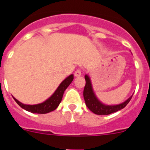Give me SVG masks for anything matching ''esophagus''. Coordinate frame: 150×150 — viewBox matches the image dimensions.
Returning a JSON list of instances; mask_svg holds the SVG:
<instances>
[{"instance_id": "esophagus-1", "label": "esophagus", "mask_w": 150, "mask_h": 150, "mask_svg": "<svg viewBox=\"0 0 150 150\" xmlns=\"http://www.w3.org/2000/svg\"><path fill=\"white\" fill-rule=\"evenodd\" d=\"M81 74H82L81 70H76V71H75V73H74V76H81Z\"/></svg>"}]
</instances>
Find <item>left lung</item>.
<instances>
[{
  "label": "left lung",
  "instance_id": "8db88e82",
  "mask_svg": "<svg viewBox=\"0 0 150 150\" xmlns=\"http://www.w3.org/2000/svg\"><path fill=\"white\" fill-rule=\"evenodd\" d=\"M85 79H86V86H85L84 91H83L85 102H86V104L88 109L97 115H109L112 112H117V111L123 109L129 103L133 96L132 95L126 100H125L124 102L120 104L107 105V104L102 103L95 95L92 84H91V79L88 74L85 75Z\"/></svg>",
  "mask_w": 150,
  "mask_h": 150
}]
</instances>
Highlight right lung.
I'll use <instances>...</instances> for the list:
<instances>
[{
	"label": "right lung",
	"instance_id": "right-lung-1",
	"mask_svg": "<svg viewBox=\"0 0 150 150\" xmlns=\"http://www.w3.org/2000/svg\"><path fill=\"white\" fill-rule=\"evenodd\" d=\"M73 79H74V75L71 74L70 76L65 78L60 83V85L57 88V89L55 90V92L48 99H46L45 101L42 102L40 104H33V105L25 104L21 103L20 101H18L14 97H13V98L22 109L25 110L28 112H33V113H40V114L48 113V112L55 110L57 107H59V104H60L62 100L64 92L66 90V88L69 86V85L72 83Z\"/></svg>",
	"mask_w": 150,
	"mask_h": 150
}]
</instances>
